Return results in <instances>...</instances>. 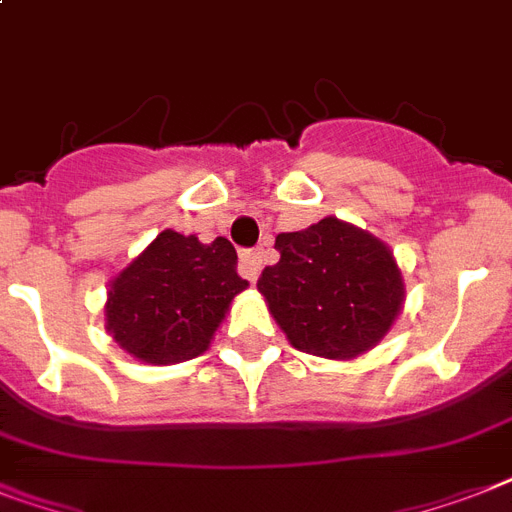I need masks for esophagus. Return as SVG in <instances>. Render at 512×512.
Instances as JSON below:
<instances>
[{"mask_svg":"<svg viewBox=\"0 0 512 512\" xmlns=\"http://www.w3.org/2000/svg\"><path fill=\"white\" fill-rule=\"evenodd\" d=\"M263 268V252L260 249H244L242 252V270L249 281H255L257 273Z\"/></svg>","mask_w":512,"mask_h":512,"instance_id":"esophagus-1","label":"esophagus"}]
</instances>
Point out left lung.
Listing matches in <instances>:
<instances>
[{"instance_id": "1", "label": "left lung", "mask_w": 512, "mask_h": 512, "mask_svg": "<svg viewBox=\"0 0 512 512\" xmlns=\"http://www.w3.org/2000/svg\"><path fill=\"white\" fill-rule=\"evenodd\" d=\"M281 260L257 289L276 323L302 352L331 360L371 350L402 307V273L376 236L336 218L278 234Z\"/></svg>"}]
</instances>
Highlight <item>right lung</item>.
Returning <instances> with one entry per match:
<instances>
[{
    "mask_svg": "<svg viewBox=\"0 0 512 512\" xmlns=\"http://www.w3.org/2000/svg\"><path fill=\"white\" fill-rule=\"evenodd\" d=\"M244 289L228 239L202 244L168 228L112 281L107 328L144 363H184L210 347L231 299Z\"/></svg>",
    "mask_w": 512,
    "mask_h": 512,
    "instance_id": "right-lung-1",
    "label": "right lung"
}]
</instances>
